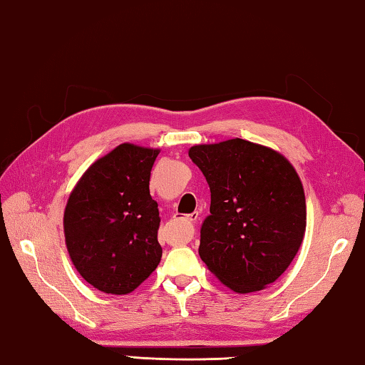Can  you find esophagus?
<instances>
[{
    "mask_svg": "<svg viewBox=\"0 0 365 365\" xmlns=\"http://www.w3.org/2000/svg\"><path fill=\"white\" fill-rule=\"evenodd\" d=\"M182 221H186L187 225H194V222H197L199 221V213H190V215H187V216H184L182 218ZM194 235V227L190 229L189 231V235H187V239H190Z\"/></svg>",
    "mask_w": 365,
    "mask_h": 365,
    "instance_id": "obj_1",
    "label": "esophagus"
}]
</instances>
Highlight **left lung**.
<instances>
[{"instance_id": "1", "label": "left lung", "mask_w": 365, "mask_h": 365, "mask_svg": "<svg viewBox=\"0 0 365 365\" xmlns=\"http://www.w3.org/2000/svg\"><path fill=\"white\" fill-rule=\"evenodd\" d=\"M189 157L212 192L200 227L202 261L234 292L266 289L287 271L304 237L306 199L297 170L277 150L240 138L192 145Z\"/></svg>"}]
</instances>
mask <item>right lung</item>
<instances>
[{
    "mask_svg": "<svg viewBox=\"0 0 365 365\" xmlns=\"http://www.w3.org/2000/svg\"><path fill=\"white\" fill-rule=\"evenodd\" d=\"M158 153L120 144L96 160L68 195L63 212L68 257L94 289L126 295L157 269L160 216L149 181Z\"/></svg>",
    "mask_w": 365,
    "mask_h": 365,
    "instance_id": "add662e5",
    "label": "right lung"
}]
</instances>
